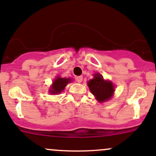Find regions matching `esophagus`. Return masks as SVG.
Instances as JSON below:
<instances>
[{
  "mask_svg": "<svg viewBox=\"0 0 156 156\" xmlns=\"http://www.w3.org/2000/svg\"><path fill=\"white\" fill-rule=\"evenodd\" d=\"M76 81L80 83H82V81H83V76H77V77H76Z\"/></svg>",
  "mask_w": 156,
  "mask_h": 156,
  "instance_id": "esophagus-1",
  "label": "esophagus"
}]
</instances>
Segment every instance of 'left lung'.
<instances>
[{"label": "left lung", "mask_w": 156, "mask_h": 156, "mask_svg": "<svg viewBox=\"0 0 156 156\" xmlns=\"http://www.w3.org/2000/svg\"><path fill=\"white\" fill-rule=\"evenodd\" d=\"M87 85L98 102L108 101L113 96L115 92L113 83L108 80H105L100 73H95L94 78L89 80Z\"/></svg>", "instance_id": "obj_1"}]
</instances>
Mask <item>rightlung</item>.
Instances as JSON below:
<instances>
[{
  "label": "right lung",
  "instance_id": "obj_1",
  "mask_svg": "<svg viewBox=\"0 0 156 156\" xmlns=\"http://www.w3.org/2000/svg\"><path fill=\"white\" fill-rule=\"evenodd\" d=\"M70 82H71L70 78H61L60 76H57V78L55 79L52 85L51 86L49 92L54 95L61 93L62 91H64L65 86Z\"/></svg>",
  "mask_w": 156,
  "mask_h": 156
}]
</instances>
